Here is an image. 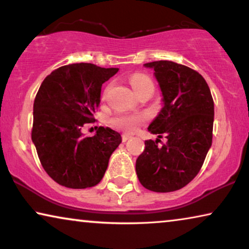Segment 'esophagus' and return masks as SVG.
<instances>
[{
	"instance_id": "1",
	"label": "esophagus",
	"mask_w": 249,
	"mask_h": 249,
	"mask_svg": "<svg viewBox=\"0 0 249 249\" xmlns=\"http://www.w3.org/2000/svg\"><path fill=\"white\" fill-rule=\"evenodd\" d=\"M131 138V135H128V134H124L122 135V142H127L128 139Z\"/></svg>"
}]
</instances>
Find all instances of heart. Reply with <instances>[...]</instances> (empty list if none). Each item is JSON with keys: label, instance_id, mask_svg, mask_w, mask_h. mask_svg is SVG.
Masks as SVG:
<instances>
[{"label": "heart", "instance_id": "obj_1", "mask_svg": "<svg viewBox=\"0 0 249 249\" xmlns=\"http://www.w3.org/2000/svg\"><path fill=\"white\" fill-rule=\"evenodd\" d=\"M129 83H130L132 89L135 90L136 94H139L148 87H154V84H153L151 78L141 72L134 73L132 76H130ZM144 119L145 117L142 114L115 115V117L111 118L110 124H112V127L120 129V130L134 132L137 130L142 122L144 121Z\"/></svg>", "mask_w": 249, "mask_h": 249}]
</instances>
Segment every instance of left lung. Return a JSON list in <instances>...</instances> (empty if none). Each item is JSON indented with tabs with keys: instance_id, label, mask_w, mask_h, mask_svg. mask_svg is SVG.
Masks as SVG:
<instances>
[{
	"instance_id": "1",
	"label": "left lung",
	"mask_w": 249,
	"mask_h": 249,
	"mask_svg": "<svg viewBox=\"0 0 249 249\" xmlns=\"http://www.w3.org/2000/svg\"><path fill=\"white\" fill-rule=\"evenodd\" d=\"M154 70L162 91L163 107L148 131L168 139L161 148L145 141L136 172L146 189L170 193L192 181L212 146L214 102L209 85L197 71L172 61L145 63Z\"/></svg>"
}]
</instances>
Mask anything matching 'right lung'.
Wrapping results in <instances>:
<instances>
[{"label":"right lung","instance_id":"right-lung-1","mask_svg":"<svg viewBox=\"0 0 249 249\" xmlns=\"http://www.w3.org/2000/svg\"><path fill=\"white\" fill-rule=\"evenodd\" d=\"M118 71L91 63L68 64L40 85L34 102L32 141L44 170L59 185L84 189L103 178L121 135L100 127L93 137H84L80 130L95 121L102 85Z\"/></svg>","mask_w":249,"mask_h":249}]
</instances>
